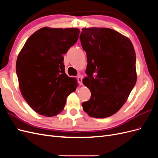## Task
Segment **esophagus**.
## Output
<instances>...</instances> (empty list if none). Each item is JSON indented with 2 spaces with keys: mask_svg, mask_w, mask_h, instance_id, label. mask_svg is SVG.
I'll return each instance as SVG.
<instances>
[{
  "mask_svg": "<svg viewBox=\"0 0 158 158\" xmlns=\"http://www.w3.org/2000/svg\"><path fill=\"white\" fill-rule=\"evenodd\" d=\"M77 79H78V82L79 84L82 85V77H81L80 76H78Z\"/></svg>",
  "mask_w": 158,
  "mask_h": 158,
  "instance_id": "obj_1",
  "label": "esophagus"
}]
</instances>
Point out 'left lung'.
<instances>
[{
  "label": "left lung",
  "instance_id": "1",
  "mask_svg": "<svg viewBox=\"0 0 158 158\" xmlns=\"http://www.w3.org/2000/svg\"><path fill=\"white\" fill-rule=\"evenodd\" d=\"M82 30L80 40L88 61L83 84L91 92L82 106L90 117L106 118L123 107L136 84L135 51L131 40L115 30Z\"/></svg>",
  "mask_w": 158,
  "mask_h": 158
}]
</instances>
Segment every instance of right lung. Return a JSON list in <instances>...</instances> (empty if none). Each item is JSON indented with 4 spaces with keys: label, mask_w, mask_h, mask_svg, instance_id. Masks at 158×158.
I'll return each instance as SVG.
<instances>
[{
    "label": "right lung",
    "mask_w": 158,
    "mask_h": 158,
    "mask_svg": "<svg viewBox=\"0 0 158 158\" xmlns=\"http://www.w3.org/2000/svg\"><path fill=\"white\" fill-rule=\"evenodd\" d=\"M78 28L42 27L28 38L16 64L23 98L36 113L56 116L78 86L65 74L63 55L78 41Z\"/></svg>",
    "instance_id": "add662e5"
}]
</instances>
